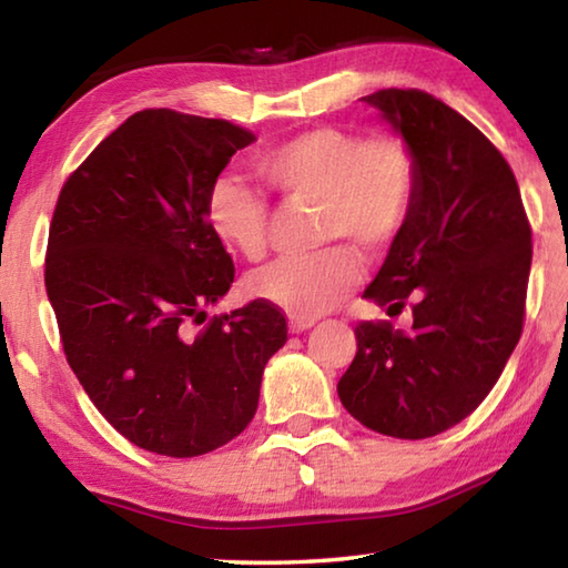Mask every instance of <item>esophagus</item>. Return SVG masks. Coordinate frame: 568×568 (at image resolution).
Listing matches in <instances>:
<instances>
[{
  "label": "esophagus",
  "mask_w": 568,
  "mask_h": 568,
  "mask_svg": "<svg viewBox=\"0 0 568 568\" xmlns=\"http://www.w3.org/2000/svg\"><path fill=\"white\" fill-rule=\"evenodd\" d=\"M312 324H315V320H305V317H291V322H287V327H291V332L300 334V332L310 329Z\"/></svg>",
  "instance_id": "obj_1"
}]
</instances>
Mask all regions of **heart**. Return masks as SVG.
Here are the masks:
<instances>
[{"label":"heart","instance_id":"heart-1","mask_svg":"<svg viewBox=\"0 0 568 568\" xmlns=\"http://www.w3.org/2000/svg\"><path fill=\"white\" fill-rule=\"evenodd\" d=\"M253 168L285 202L322 204L324 244L348 241L368 256H383L400 239L419 185L417 153L397 131L366 136L344 126H315L261 149ZM204 216L241 258H265L271 210L256 187L236 175H216L204 195ZM358 277L356 253L332 246L317 256L273 263L253 277L251 291L291 317L312 320L339 303Z\"/></svg>","mask_w":568,"mask_h":568}]
</instances>
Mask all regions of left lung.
Returning a JSON list of instances; mask_svg holds the SVG:
<instances>
[{
  "label": "left lung",
  "mask_w": 568,
  "mask_h": 568,
  "mask_svg": "<svg viewBox=\"0 0 568 568\" xmlns=\"http://www.w3.org/2000/svg\"><path fill=\"white\" fill-rule=\"evenodd\" d=\"M364 100L419 163L413 216L364 293L390 317L409 307L413 329L358 322L336 390L364 427L427 439L486 400L520 342L532 226L513 168L466 116L422 90Z\"/></svg>",
  "instance_id": "1"
}]
</instances>
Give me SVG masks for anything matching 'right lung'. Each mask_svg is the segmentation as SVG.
<instances>
[{
	"label": "right lung",
	"instance_id": "1",
	"mask_svg": "<svg viewBox=\"0 0 568 568\" xmlns=\"http://www.w3.org/2000/svg\"><path fill=\"white\" fill-rule=\"evenodd\" d=\"M251 141L226 119L143 110L60 187L45 291L65 358L104 419L153 454L190 458L239 437L287 342L263 297L210 322L204 312L234 283L204 195Z\"/></svg>",
	"mask_w": 568,
	"mask_h": 568
}]
</instances>
